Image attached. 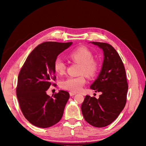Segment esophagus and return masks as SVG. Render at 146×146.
<instances>
[{"label": "esophagus", "instance_id": "1", "mask_svg": "<svg viewBox=\"0 0 146 146\" xmlns=\"http://www.w3.org/2000/svg\"><path fill=\"white\" fill-rule=\"evenodd\" d=\"M69 94H70V95L72 96H74L76 94V93H74V92H69Z\"/></svg>", "mask_w": 146, "mask_h": 146}]
</instances>
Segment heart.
<instances>
[{
  "instance_id": "heart-1",
  "label": "heart",
  "mask_w": 146,
  "mask_h": 146,
  "mask_svg": "<svg viewBox=\"0 0 146 146\" xmlns=\"http://www.w3.org/2000/svg\"><path fill=\"white\" fill-rule=\"evenodd\" d=\"M69 57L74 62L81 64L79 71L81 75L67 78L61 82L60 86L61 88L72 92H78L85 85V75L89 78L97 75L99 70V63L94 58L93 52L85 47L76 48L70 54ZM54 68L58 74L63 75L66 71L67 65L62 58L57 57L54 63Z\"/></svg>"
}]
</instances>
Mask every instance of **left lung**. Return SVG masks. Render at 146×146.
<instances>
[{
    "label": "left lung",
    "instance_id": "8db88e82",
    "mask_svg": "<svg viewBox=\"0 0 146 146\" xmlns=\"http://www.w3.org/2000/svg\"><path fill=\"white\" fill-rule=\"evenodd\" d=\"M92 43L102 49L104 59L102 70L90 88L102 94L99 99L86 95L81 110L89 124L104 127L115 120L124 109L128 86L123 62L115 49L108 43Z\"/></svg>",
    "mask_w": 146,
    "mask_h": 146
}]
</instances>
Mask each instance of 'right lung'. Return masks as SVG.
I'll use <instances>...</instances> for the list:
<instances>
[{
	"label": "right lung",
	"instance_id": "right-lung-1",
	"mask_svg": "<svg viewBox=\"0 0 146 146\" xmlns=\"http://www.w3.org/2000/svg\"><path fill=\"white\" fill-rule=\"evenodd\" d=\"M72 42H44L36 47L26 59L18 75L17 96L21 110L33 125L48 128L62 118L69 96L60 90L52 96L46 91L56 79L54 63L59 54Z\"/></svg>",
	"mask_w": 146,
	"mask_h": 146
}]
</instances>
